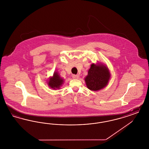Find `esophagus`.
Instances as JSON below:
<instances>
[{
  "label": "esophagus",
  "instance_id": "1",
  "mask_svg": "<svg viewBox=\"0 0 149 149\" xmlns=\"http://www.w3.org/2000/svg\"><path fill=\"white\" fill-rule=\"evenodd\" d=\"M79 75H78V74H73V76H72V78H74V79H78V78H79Z\"/></svg>",
  "mask_w": 149,
  "mask_h": 149
}]
</instances>
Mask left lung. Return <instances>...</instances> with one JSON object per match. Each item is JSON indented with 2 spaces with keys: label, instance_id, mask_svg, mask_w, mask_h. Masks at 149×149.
<instances>
[{
  "label": "left lung",
  "instance_id": "8db88e82",
  "mask_svg": "<svg viewBox=\"0 0 149 149\" xmlns=\"http://www.w3.org/2000/svg\"><path fill=\"white\" fill-rule=\"evenodd\" d=\"M110 78L108 68L103 65L92 64L85 81L88 89L97 91L105 87Z\"/></svg>",
  "mask_w": 149,
  "mask_h": 149
}]
</instances>
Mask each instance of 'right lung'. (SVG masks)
<instances>
[{
	"label": "right lung",
	"mask_w": 149,
	"mask_h": 149,
	"mask_svg": "<svg viewBox=\"0 0 149 149\" xmlns=\"http://www.w3.org/2000/svg\"><path fill=\"white\" fill-rule=\"evenodd\" d=\"M63 83V79L60 77L57 72H55L54 76L50 78L49 81V86L53 89H59Z\"/></svg>",
	"instance_id": "1"
}]
</instances>
